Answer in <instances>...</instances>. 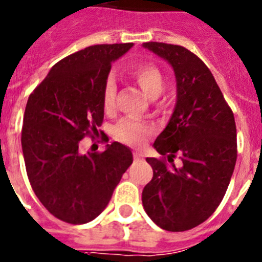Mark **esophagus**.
Listing matches in <instances>:
<instances>
[{
  "instance_id": "34e87169",
  "label": "esophagus",
  "mask_w": 262,
  "mask_h": 262,
  "mask_svg": "<svg viewBox=\"0 0 262 262\" xmlns=\"http://www.w3.org/2000/svg\"><path fill=\"white\" fill-rule=\"evenodd\" d=\"M134 159H135L136 161H139V160H143V155L140 154V152H134Z\"/></svg>"
}]
</instances>
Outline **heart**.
Returning <instances> with one entry per match:
<instances>
[{"label": "heart", "instance_id": "1", "mask_svg": "<svg viewBox=\"0 0 262 262\" xmlns=\"http://www.w3.org/2000/svg\"><path fill=\"white\" fill-rule=\"evenodd\" d=\"M129 77L142 89V92L148 98H157L164 89L163 75L154 64L136 66L129 72ZM115 94H117V88H115L114 81L108 80L103 88L102 99L106 111H110L114 107ZM152 133H154V128L149 124L142 123L135 119H124L115 128V138L126 144H140Z\"/></svg>", "mask_w": 262, "mask_h": 262}]
</instances>
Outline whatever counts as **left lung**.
<instances>
[{
    "mask_svg": "<svg viewBox=\"0 0 262 262\" xmlns=\"http://www.w3.org/2000/svg\"><path fill=\"white\" fill-rule=\"evenodd\" d=\"M143 47L168 61L177 82L173 114L154 147L169 163L147 157L154 177L143 189L145 212L163 230H190L209 219L223 200L235 169L233 113L205 62L181 46L148 41Z\"/></svg>",
    "mask_w": 262,
    "mask_h": 262,
    "instance_id": "obj_1",
    "label": "left lung"
}]
</instances>
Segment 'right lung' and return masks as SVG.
Wrapping results in <instances>:
<instances>
[{"label": "right lung", "mask_w": 262, "mask_h": 262, "mask_svg": "<svg viewBox=\"0 0 262 262\" xmlns=\"http://www.w3.org/2000/svg\"><path fill=\"white\" fill-rule=\"evenodd\" d=\"M134 43L86 47L56 62L30 94L22 127L27 177L41 205L57 219L84 224L98 216L131 164L114 142L101 154H81V139L102 124L103 88L111 64Z\"/></svg>", "instance_id": "add662e5"}]
</instances>
